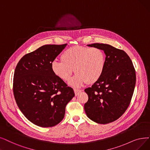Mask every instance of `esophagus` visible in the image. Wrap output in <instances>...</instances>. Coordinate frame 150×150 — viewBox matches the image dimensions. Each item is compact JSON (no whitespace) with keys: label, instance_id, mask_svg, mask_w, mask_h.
Segmentation results:
<instances>
[{"label":"esophagus","instance_id":"esophagus-1","mask_svg":"<svg viewBox=\"0 0 150 150\" xmlns=\"http://www.w3.org/2000/svg\"><path fill=\"white\" fill-rule=\"evenodd\" d=\"M74 92H75V96H78V95H79V94L81 92V91L80 90V89H79L75 88V89H74Z\"/></svg>","mask_w":150,"mask_h":150}]
</instances>
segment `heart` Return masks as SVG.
I'll return each instance as SVG.
<instances>
[{"label":"heart","mask_w":150,"mask_h":150,"mask_svg":"<svg viewBox=\"0 0 150 150\" xmlns=\"http://www.w3.org/2000/svg\"><path fill=\"white\" fill-rule=\"evenodd\" d=\"M105 54L98 48L74 46L65 50L61 61L51 64L53 73L59 79L67 81L74 72L76 75L69 84L79 87L84 83L94 84L99 80L105 67Z\"/></svg>","instance_id":"obj_1"}]
</instances>
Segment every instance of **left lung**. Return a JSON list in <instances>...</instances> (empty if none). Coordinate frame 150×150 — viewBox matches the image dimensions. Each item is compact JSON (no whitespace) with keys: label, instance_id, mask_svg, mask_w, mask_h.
<instances>
[{"label":"left lung","instance_id":"left-lung-1","mask_svg":"<svg viewBox=\"0 0 150 150\" xmlns=\"http://www.w3.org/2000/svg\"><path fill=\"white\" fill-rule=\"evenodd\" d=\"M88 46L103 50L106 62L99 80L84 89L88 100L84 108L90 120L105 125L118 120L128 108L135 86V71L123 50L104 43Z\"/></svg>","mask_w":150,"mask_h":150}]
</instances>
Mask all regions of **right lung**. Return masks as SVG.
I'll use <instances>...</instances> for the list:
<instances>
[{"label": "right lung", "mask_w": 150, "mask_h": 150, "mask_svg": "<svg viewBox=\"0 0 150 150\" xmlns=\"http://www.w3.org/2000/svg\"><path fill=\"white\" fill-rule=\"evenodd\" d=\"M67 46L46 45L24 55L16 67L13 94L28 120L42 127H53L64 118L74 89L53 73L51 64Z\"/></svg>", "instance_id": "1"}]
</instances>
